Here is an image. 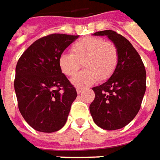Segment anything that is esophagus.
<instances>
[{
	"instance_id": "esophagus-1",
	"label": "esophagus",
	"mask_w": 160,
	"mask_h": 160,
	"mask_svg": "<svg viewBox=\"0 0 160 160\" xmlns=\"http://www.w3.org/2000/svg\"><path fill=\"white\" fill-rule=\"evenodd\" d=\"M83 92V88H80V87H77V92L79 94Z\"/></svg>"
}]
</instances>
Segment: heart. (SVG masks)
Wrapping results in <instances>:
<instances>
[{"label": "heart", "mask_w": 160, "mask_h": 160, "mask_svg": "<svg viewBox=\"0 0 160 160\" xmlns=\"http://www.w3.org/2000/svg\"><path fill=\"white\" fill-rule=\"evenodd\" d=\"M71 53L62 52L58 58V68L68 77H73L83 63L86 70L77 74L72 83L83 87L108 80L118 64V50L110 41L101 37L88 36L76 42L70 48Z\"/></svg>", "instance_id": "1"}]
</instances>
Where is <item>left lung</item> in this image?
<instances>
[{"label": "left lung", "instance_id": "8db88e82", "mask_svg": "<svg viewBox=\"0 0 160 160\" xmlns=\"http://www.w3.org/2000/svg\"><path fill=\"white\" fill-rule=\"evenodd\" d=\"M94 35H107L118 50V64L107 82L93 87L95 98L90 112L95 124L105 130L120 129L139 112L146 91V70L132 43L113 30Z\"/></svg>", "mask_w": 160, "mask_h": 160}]
</instances>
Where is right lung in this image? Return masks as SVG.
Here are the masks:
<instances>
[{
  "instance_id": "right-lung-1",
  "label": "right lung",
  "mask_w": 160,
  "mask_h": 160,
  "mask_svg": "<svg viewBox=\"0 0 160 160\" xmlns=\"http://www.w3.org/2000/svg\"><path fill=\"white\" fill-rule=\"evenodd\" d=\"M79 35L52 34L33 42L16 66L14 80L18 106L34 130L53 132L67 122L77 93L58 68V56Z\"/></svg>"
}]
</instances>
